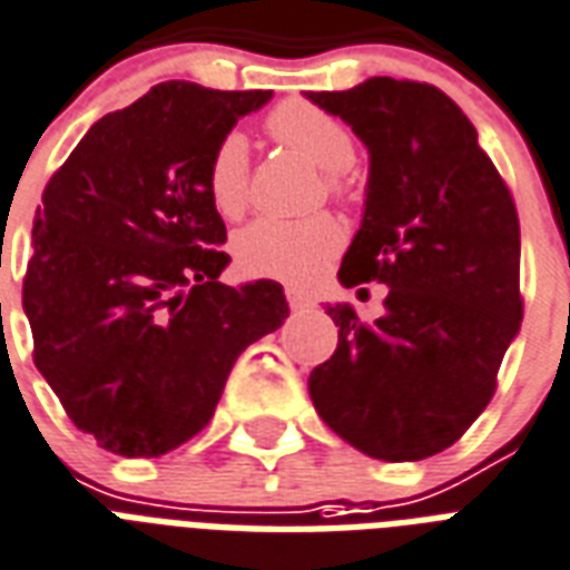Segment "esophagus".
<instances>
[{
    "label": "esophagus",
    "instance_id": "34e87169",
    "mask_svg": "<svg viewBox=\"0 0 570 570\" xmlns=\"http://www.w3.org/2000/svg\"><path fill=\"white\" fill-rule=\"evenodd\" d=\"M285 297H288L291 308H306L308 303H312L306 291H299V288H288V291H285Z\"/></svg>",
    "mask_w": 570,
    "mask_h": 570
}]
</instances>
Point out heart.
Wrapping results in <instances>:
<instances>
[{"mask_svg": "<svg viewBox=\"0 0 570 570\" xmlns=\"http://www.w3.org/2000/svg\"><path fill=\"white\" fill-rule=\"evenodd\" d=\"M267 127L282 145H288L315 163L317 169H324L326 189L335 198H345L351 193L347 166L354 163L356 145L354 134L338 118L306 100H288L273 112ZM205 187L219 214L228 219L244 214L249 205V154L244 136L228 134L219 139L207 160ZM342 244L345 235L330 216H312V219L264 216L246 225L235 237V253L240 267L253 276L308 282L324 271Z\"/></svg>", "mask_w": 570, "mask_h": 570, "instance_id": "obj_1", "label": "heart"}]
</instances>
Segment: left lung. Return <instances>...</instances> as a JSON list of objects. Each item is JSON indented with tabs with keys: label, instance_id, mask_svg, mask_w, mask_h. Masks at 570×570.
<instances>
[{
	"label": "left lung",
	"instance_id": "8db88e82",
	"mask_svg": "<svg viewBox=\"0 0 570 570\" xmlns=\"http://www.w3.org/2000/svg\"><path fill=\"white\" fill-rule=\"evenodd\" d=\"M368 148L363 223L338 282H383L386 315L326 306L338 347L308 374L317 416L377 461H422L473 425L520 330V223L473 121L428 82L306 91Z\"/></svg>",
	"mask_w": 570,
	"mask_h": 570
}]
</instances>
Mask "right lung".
Instances as JSON below:
<instances>
[{
	"label": "right lung",
	"instance_id": "1",
	"mask_svg": "<svg viewBox=\"0 0 570 570\" xmlns=\"http://www.w3.org/2000/svg\"><path fill=\"white\" fill-rule=\"evenodd\" d=\"M273 91L169 79L88 127L43 189L23 279L35 365L70 422L160 458L210 422L232 365L288 317L279 282L223 285L210 154Z\"/></svg>",
	"mask_w": 570,
	"mask_h": 570
}]
</instances>
